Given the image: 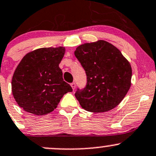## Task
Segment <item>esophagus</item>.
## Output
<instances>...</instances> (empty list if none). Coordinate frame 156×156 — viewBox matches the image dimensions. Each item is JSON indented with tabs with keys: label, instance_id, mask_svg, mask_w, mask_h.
Here are the masks:
<instances>
[{
	"label": "esophagus",
	"instance_id": "1",
	"mask_svg": "<svg viewBox=\"0 0 156 156\" xmlns=\"http://www.w3.org/2000/svg\"><path fill=\"white\" fill-rule=\"evenodd\" d=\"M71 87H72V88H73V90H74L75 89V82H73V83H71Z\"/></svg>",
	"mask_w": 156,
	"mask_h": 156
}]
</instances>
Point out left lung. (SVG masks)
<instances>
[{
    "label": "left lung",
    "instance_id": "8db88e82",
    "mask_svg": "<svg viewBox=\"0 0 156 156\" xmlns=\"http://www.w3.org/2000/svg\"><path fill=\"white\" fill-rule=\"evenodd\" d=\"M75 55L87 75L86 87L75 93L82 108L98 113L117 107L129 90L132 78L130 64L119 49L98 41L79 46Z\"/></svg>",
    "mask_w": 156,
    "mask_h": 156
}]
</instances>
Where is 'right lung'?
I'll return each instance as SVG.
<instances>
[{
    "label": "right lung",
    "instance_id": "right-lung-1",
    "mask_svg": "<svg viewBox=\"0 0 156 156\" xmlns=\"http://www.w3.org/2000/svg\"><path fill=\"white\" fill-rule=\"evenodd\" d=\"M64 53V47L41 48L26 55L17 66L12 91L25 111L37 115L49 113L64 94L73 91L59 67Z\"/></svg>",
    "mask_w": 156,
    "mask_h": 156
}]
</instances>
